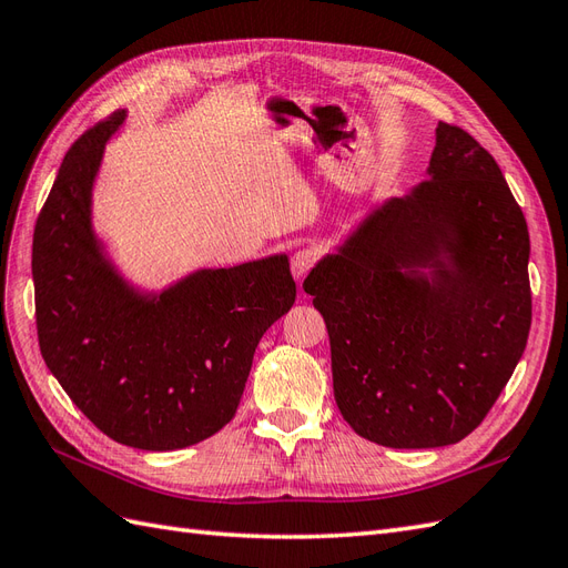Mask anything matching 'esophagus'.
I'll list each match as a JSON object with an SVG mask.
<instances>
[{"mask_svg": "<svg viewBox=\"0 0 568 568\" xmlns=\"http://www.w3.org/2000/svg\"><path fill=\"white\" fill-rule=\"evenodd\" d=\"M316 258H318V254H316L314 246H304V250H297L293 254V261H290V268H293V275H295L300 283L304 281V275H307L314 268Z\"/></svg>", "mask_w": 568, "mask_h": 568, "instance_id": "34e87169", "label": "esophagus"}]
</instances>
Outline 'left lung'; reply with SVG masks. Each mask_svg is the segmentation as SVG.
<instances>
[{
    "label": "left lung",
    "mask_w": 568,
    "mask_h": 568,
    "mask_svg": "<svg viewBox=\"0 0 568 568\" xmlns=\"http://www.w3.org/2000/svg\"><path fill=\"white\" fill-rule=\"evenodd\" d=\"M427 172L304 281L343 419L390 448L465 439L511 379L532 318L526 215L497 160L439 122Z\"/></svg>",
    "instance_id": "1"
}]
</instances>
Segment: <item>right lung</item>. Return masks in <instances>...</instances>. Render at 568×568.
<instances>
[{
    "mask_svg": "<svg viewBox=\"0 0 568 568\" xmlns=\"http://www.w3.org/2000/svg\"><path fill=\"white\" fill-rule=\"evenodd\" d=\"M112 112L67 151L33 232L40 353L67 396L110 439L174 450L237 413L254 351L293 307L287 256L209 268L149 300L100 254L91 189Z\"/></svg>",
    "mask_w": 568,
    "mask_h": 568,
    "instance_id": "right-lung-1",
    "label": "right lung"
}]
</instances>
